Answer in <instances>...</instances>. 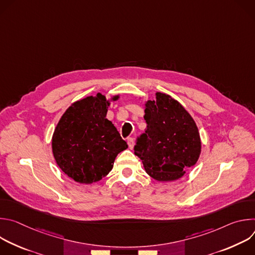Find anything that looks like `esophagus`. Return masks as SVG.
I'll return each mask as SVG.
<instances>
[{
    "mask_svg": "<svg viewBox=\"0 0 255 255\" xmlns=\"http://www.w3.org/2000/svg\"><path fill=\"white\" fill-rule=\"evenodd\" d=\"M127 143H128L129 148L132 149L133 146H134V138H133V137H128V138H127Z\"/></svg>",
    "mask_w": 255,
    "mask_h": 255,
    "instance_id": "34e87169",
    "label": "esophagus"
}]
</instances>
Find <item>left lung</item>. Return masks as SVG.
I'll list each match as a JSON object with an SVG mask.
<instances>
[{
  "label": "left lung",
  "mask_w": 255,
  "mask_h": 255,
  "mask_svg": "<svg viewBox=\"0 0 255 255\" xmlns=\"http://www.w3.org/2000/svg\"><path fill=\"white\" fill-rule=\"evenodd\" d=\"M155 101L145 102L146 130L136 139L134 153L146 172L158 181L180 178L201 154L196 122L170 96L157 92Z\"/></svg>",
  "instance_id": "obj_1"
}]
</instances>
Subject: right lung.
<instances>
[{"mask_svg": "<svg viewBox=\"0 0 255 255\" xmlns=\"http://www.w3.org/2000/svg\"><path fill=\"white\" fill-rule=\"evenodd\" d=\"M111 100L98 93L71 104L52 135V153L59 168L80 184H93L111 171L118 153L128 148L106 116Z\"/></svg>", "mask_w": 255, "mask_h": 255, "instance_id": "add662e5", "label": "right lung"}]
</instances>
